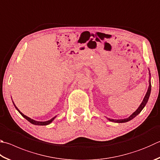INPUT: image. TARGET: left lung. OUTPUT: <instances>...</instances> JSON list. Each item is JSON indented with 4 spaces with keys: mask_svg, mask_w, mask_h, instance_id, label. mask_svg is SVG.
<instances>
[{
    "mask_svg": "<svg viewBox=\"0 0 160 160\" xmlns=\"http://www.w3.org/2000/svg\"><path fill=\"white\" fill-rule=\"evenodd\" d=\"M150 92H151V83H150V80H149V88H148V92L146 93V96H145V97L143 98V101H142V103L140 105V106L138 107V108L136 110V111L133 112L132 115H130L128 118H126V119H121V120H111V119H108V120L110 121H111V122H119V123L127 122L132 120L133 118H134L136 115H138L139 113L141 112V110L143 109L145 106L146 105V103L148 102V98H149V97H150Z\"/></svg>",
    "mask_w": 160,
    "mask_h": 160,
    "instance_id": "8db88e82",
    "label": "left lung"
}]
</instances>
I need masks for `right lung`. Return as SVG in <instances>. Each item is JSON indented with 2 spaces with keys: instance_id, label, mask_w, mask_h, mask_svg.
<instances>
[{
  "instance_id": "obj_1",
  "label": "right lung",
  "mask_w": 160,
  "mask_h": 160,
  "mask_svg": "<svg viewBox=\"0 0 160 160\" xmlns=\"http://www.w3.org/2000/svg\"><path fill=\"white\" fill-rule=\"evenodd\" d=\"M14 106H15V108H16V109L18 110L19 111V112L20 113V114H21L23 117H24L25 119H27V120L28 121V122H30L31 123V124H35V125H48V124H50L52 121L54 120V119L56 118V117H54L53 118H52L51 120H48V121H45V122H38V121H36V120H32V119H31V118H29L28 117H27V116H26V115H24V114H23L22 112H21L19 111V110H18V108H17L16 107V106L14 105Z\"/></svg>"
}]
</instances>
